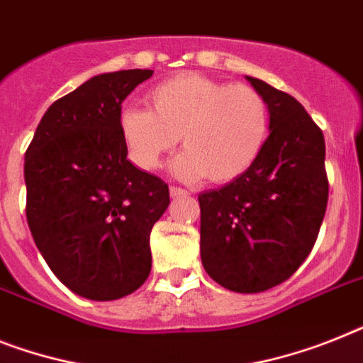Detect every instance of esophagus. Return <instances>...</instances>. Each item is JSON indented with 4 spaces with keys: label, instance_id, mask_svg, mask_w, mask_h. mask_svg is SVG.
<instances>
[{
    "label": "esophagus",
    "instance_id": "esophagus-1",
    "mask_svg": "<svg viewBox=\"0 0 363 363\" xmlns=\"http://www.w3.org/2000/svg\"><path fill=\"white\" fill-rule=\"evenodd\" d=\"M189 194L191 193L182 187H170V196H172V199H182V196H189Z\"/></svg>",
    "mask_w": 363,
    "mask_h": 363
}]
</instances>
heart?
Instances as JSON below:
<instances>
[{"mask_svg": "<svg viewBox=\"0 0 363 363\" xmlns=\"http://www.w3.org/2000/svg\"><path fill=\"white\" fill-rule=\"evenodd\" d=\"M146 101L150 111L125 107L118 122L125 150L143 170L157 169L179 139V178L230 184L252 169L267 143V104L245 83L185 72L152 86Z\"/></svg>", "mask_w": 363, "mask_h": 363, "instance_id": "heart-1", "label": "heart"}]
</instances>
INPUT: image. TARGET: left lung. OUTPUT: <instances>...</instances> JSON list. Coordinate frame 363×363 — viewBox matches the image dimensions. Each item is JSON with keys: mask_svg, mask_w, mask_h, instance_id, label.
<instances>
[{"mask_svg": "<svg viewBox=\"0 0 363 363\" xmlns=\"http://www.w3.org/2000/svg\"><path fill=\"white\" fill-rule=\"evenodd\" d=\"M269 109L265 148L241 178L199 196L200 257L235 293L286 282L315 245L328 202L325 137L287 92L247 76Z\"/></svg>", "mask_w": 363, "mask_h": 363, "instance_id": "8db88e82", "label": "left lung"}]
</instances>
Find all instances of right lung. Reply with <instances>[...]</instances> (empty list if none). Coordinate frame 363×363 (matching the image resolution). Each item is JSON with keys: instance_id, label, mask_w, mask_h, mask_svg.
I'll use <instances>...</instances> for the list:
<instances>
[{"instance_id": "1", "label": "right lung", "mask_w": 363, "mask_h": 363, "mask_svg": "<svg viewBox=\"0 0 363 363\" xmlns=\"http://www.w3.org/2000/svg\"><path fill=\"white\" fill-rule=\"evenodd\" d=\"M154 70L100 74L53 101L26 152L27 224L68 289L116 301L152 269L150 232L169 208V185L128 160L122 101Z\"/></svg>"}]
</instances>
